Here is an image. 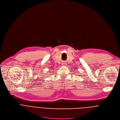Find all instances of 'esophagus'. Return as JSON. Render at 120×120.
Masks as SVG:
<instances>
[{"instance_id": "34e87169", "label": "esophagus", "mask_w": 120, "mask_h": 120, "mask_svg": "<svg viewBox=\"0 0 120 120\" xmlns=\"http://www.w3.org/2000/svg\"><path fill=\"white\" fill-rule=\"evenodd\" d=\"M62 66H65V64H64V63H63V64H62Z\"/></svg>"}]
</instances>
